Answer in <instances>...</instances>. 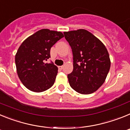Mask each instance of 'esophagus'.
Segmentation results:
<instances>
[{
    "label": "esophagus",
    "instance_id": "34e87169",
    "mask_svg": "<svg viewBox=\"0 0 130 130\" xmlns=\"http://www.w3.org/2000/svg\"><path fill=\"white\" fill-rule=\"evenodd\" d=\"M58 68L60 69V70H62V69L64 68V66H58Z\"/></svg>",
    "mask_w": 130,
    "mask_h": 130
}]
</instances>
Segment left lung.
Segmentation results:
<instances>
[{
  "mask_svg": "<svg viewBox=\"0 0 130 130\" xmlns=\"http://www.w3.org/2000/svg\"><path fill=\"white\" fill-rule=\"evenodd\" d=\"M73 56V72L68 75L70 87L82 94L94 92L105 82L110 66L105 45L85 29L64 32Z\"/></svg>",
  "mask_w": 130,
  "mask_h": 130,
  "instance_id": "obj_1",
  "label": "left lung"
}]
</instances>
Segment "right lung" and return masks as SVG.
<instances>
[{"mask_svg": "<svg viewBox=\"0 0 130 130\" xmlns=\"http://www.w3.org/2000/svg\"><path fill=\"white\" fill-rule=\"evenodd\" d=\"M64 37L61 32L44 28L24 40L16 53L17 73L28 90L42 92L53 85L58 68L53 63H45L50 58V49Z\"/></svg>", "mask_w": 130, "mask_h": 130, "instance_id": "right-lung-1", "label": "right lung"}]
</instances>
